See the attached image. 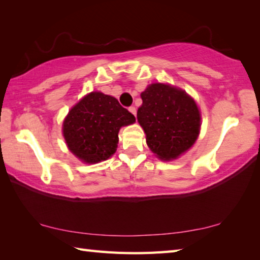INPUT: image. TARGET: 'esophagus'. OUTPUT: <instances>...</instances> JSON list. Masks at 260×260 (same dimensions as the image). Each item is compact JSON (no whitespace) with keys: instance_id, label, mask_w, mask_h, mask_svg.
<instances>
[{"instance_id":"esophagus-1","label":"esophagus","mask_w":260,"mask_h":260,"mask_svg":"<svg viewBox=\"0 0 260 260\" xmlns=\"http://www.w3.org/2000/svg\"><path fill=\"white\" fill-rule=\"evenodd\" d=\"M128 110H129V112H131L132 114H133V115L135 116V117H136V108H135L134 106H132V107H129V108H128Z\"/></svg>"}]
</instances>
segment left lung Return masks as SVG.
<instances>
[{"label":"left lung","mask_w":260,"mask_h":260,"mask_svg":"<svg viewBox=\"0 0 260 260\" xmlns=\"http://www.w3.org/2000/svg\"><path fill=\"white\" fill-rule=\"evenodd\" d=\"M141 97L137 120L145 132L148 147L158 158H176L194 144L201 118L197 104L185 91L153 84Z\"/></svg>","instance_id":"obj_1"}]
</instances>
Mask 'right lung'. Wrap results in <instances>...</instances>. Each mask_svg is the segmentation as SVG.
<instances>
[{
	"label": "right lung",
	"instance_id": "right-lung-1",
	"mask_svg": "<svg viewBox=\"0 0 260 260\" xmlns=\"http://www.w3.org/2000/svg\"><path fill=\"white\" fill-rule=\"evenodd\" d=\"M134 121L135 116L116 98L103 92H90L66 117L63 136L77 157L93 164L113 155L119 128Z\"/></svg>",
	"mask_w": 260,
	"mask_h": 260
}]
</instances>
